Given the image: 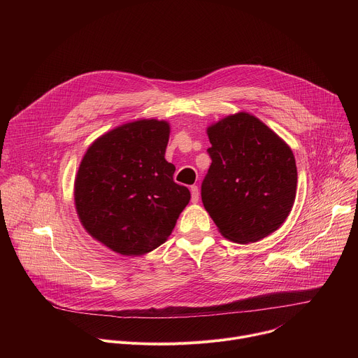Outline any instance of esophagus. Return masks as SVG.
Listing matches in <instances>:
<instances>
[{"label":"esophagus","mask_w":358,"mask_h":358,"mask_svg":"<svg viewBox=\"0 0 358 358\" xmlns=\"http://www.w3.org/2000/svg\"><path fill=\"white\" fill-rule=\"evenodd\" d=\"M189 191H191V202H192V203H196V202H198V198H199L198 187H196V185H191Z\"/></svg>","instance_id":"esophagus-1"}]
</instances>
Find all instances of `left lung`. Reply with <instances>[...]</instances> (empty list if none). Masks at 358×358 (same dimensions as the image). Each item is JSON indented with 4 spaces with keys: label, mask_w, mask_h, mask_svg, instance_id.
<instances>
[{
    "label": "left lung",
    "mask_w": 358,
    "mask_h": 358,
    "mask_svg": "<svg viewBox=\"0 0 358 358\" xmlns=\"http://www.w3.org/2000/svg\"><path fill=\"white\" fill-rule=\"evenodd\" d=\"M213 160L201 198L221 235L236 243L264 239L289 217L297 170L292 148L250 113L208 126Z\"/></svg>",
    "instance_id": "8db88e82"
}]
</instances>
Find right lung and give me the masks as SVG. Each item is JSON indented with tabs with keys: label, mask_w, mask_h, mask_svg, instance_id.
Wrapping results in <instances>:
<instances>
[{
	"label": "right lung",
	"mask_w": 358,
	"mask_h": 358,
	"mask_svg": "<svg viewBox=\"0 0 358 358\" xmlns=\"http://www.w3.org/2000/svg\"><path fill=\"white\" fill-rule=\"evenodd\" d=\"M170 123L138 119L97 137L75 178V207L86 232L109 249L140 257L171 235L189 202L164 159Z\"/></svg>",
	"instance_id": "right-lung-1"
}]
</instances>
